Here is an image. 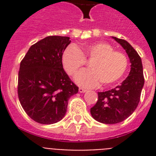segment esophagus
I'll use <instances>...</instances> for the list:
<instances>
[{"instance_id": "1", "label": "esophagus", "mask_w": 156, "mask_h": 156, "mask_svg": "<svg viewBox=\"0 0 156 156\" xmlns=\"http://www.w3.org/2000/svg\"><path fill=\"white\" fill-rule=\"evenodd\" d=\"M78 91H79L80 93H84V92H86V91H87V90H86V89H84V88L80 87L79 89H78Z\"/></svg>"}]
</instances>
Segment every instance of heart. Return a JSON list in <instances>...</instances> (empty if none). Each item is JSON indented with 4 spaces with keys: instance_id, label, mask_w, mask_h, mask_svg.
<instances>
[{
    "instance_id": "1",
    "label": "heart",
    "mask_w": 156,
    "mask_h": 156,
    "mask_svg": "<svg viewBox=\"0 0 156 156\" xmlns=\"http://www.w3.org/2000/svg\"><path fill=\"white\" fill-rule=\"evenodd\" d=\"M85 57L92 59L90 69H85L75 77L76 83L84 87H95L102 82L104 85L116 83L126 73L128 60L125 54L114 51L109 44L89 43L83 51L69 45L61 56L64 69L70 75H74L86 64Z\"/></svg>"
}]
</instances>
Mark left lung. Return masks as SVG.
<instances>
[{"label": "left lung", "instance_id": "1", "mask_svg": "<svg viewBox=\"0 0 156 156\" xmlns=\"http://www.w3.org/2000/svg\"><path fill=\"white\" fill-rule=\"evenodd\" d=\"M126 50L130 62L129 76L112 90L98 92V101L90 108L95 121L104 124L120 123L128 118L138 107L144 85L142 60L126 40L112 36Z\"/></svg>", "mask_w": 156, "mask_h": 156}]
</instances>
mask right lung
<instances>
[{
    "mask_svg": "<svg viewBox=\"0 0 156 156\" xmlns=\"http://www.w3.org/2000/svg\"><path fill=\"white\" fill-rule=\"evenodd\" d=\"M71 40L48 36L29 48L20 64L18 94L26 113L35 121L51 125L63 118L69 99L78 87L63 69L62 53Z\"/></svg>",
    "mask_w": 156,
    "mask_h": 156,
    "instance_id": "1",
    "label": "right lung"
}]
</instances>
